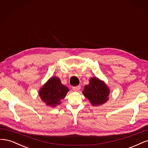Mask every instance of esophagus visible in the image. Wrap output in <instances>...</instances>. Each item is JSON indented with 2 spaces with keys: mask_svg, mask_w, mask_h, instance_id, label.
Returning a JSON list of instances; mask_svg holds the SVG:
<instances>
[{
  "mask_svg": "<svg viewBox=\"0 0 148 148\" xmlns=\"http://www.w3.org/2000/svg\"><path fill=\"white\" fill-rule=\"evenodd\" d=\"M80 88H81V86H73L72 88L73 90H74L75 91H78V90H79Z\"/></svg>",
  "mask_w": 148,
  "mask_h": 148,
  "instance_id": "1",
  "label": "esophagus"
}]
</instances>
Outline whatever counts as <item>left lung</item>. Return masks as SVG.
Wrapping results in <instances>:
<instances>
[{"label":"left lung","mask_w":148,"mask_h":148,"mask_svg":"<svg viewBox=\"0 0 148 148\" xmlns=\"http://www.w3.org/2000/svg\"><path fill=\"white\" fill-rule=\"evenodd\" d=\"M93 106H99L109 100L110 89L104 81L97 77L89 79V83L85 85L82 91Z\"/></svg>","instance_id":"obj_1"}]
</instances>
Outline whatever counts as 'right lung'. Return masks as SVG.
Segmentation results:
<instances>
[{"label":"right lung","instance_id":"add662e5","mask_svg":"<svg viewBox=\"0 0 148 148\" xmlns=\"http://www.w3.org/2000/svg\"><path fill=\"white\" fill-rule=\"evenodd\" d=\"M69 89L62 84L59 78L52 77L40 88L39 95L42 101L51 107L60 105Z\"/></svg>","mask_w":148,"mask_h":148}]
</instances>
